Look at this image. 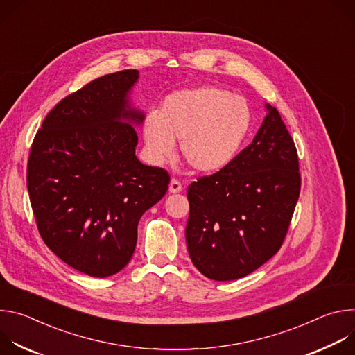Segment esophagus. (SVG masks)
Wrapping results in <instances>:
<instances>
[{
    "label": "esophagus",
    "instance_id": "obj_1",
    "mask_svg": "<svg viewBox=\"0 0 355 355\" xmlns=\"http://www.w3.org/2000/svg\"><path fill=\"white\" fill-rule=\"evenodd\" d=\"M168 191L171 192V193H177V192H180V191H182V184L177 180V178H173L171 181H170V185H168Z\"/></svg>",
    "mask_w": 355,
    "mask_h": 355
}]
</instances>
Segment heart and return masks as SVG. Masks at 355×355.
Wrapping results in <instances>:
<instances>
[{
    "label": "heart",
    "mask_w": 355,
    "mask_h": 355,
    "mask_svg": "<svg viewBox=\"0 0 355 355\" xmlns=\"http://www.w3.org/2000/svg\"><path fill=\"white\" fill-rule=\"evenodd\" d=\"M251 111L245 99L229 89L204 85L170 94L157 112L143 121V139L148 160L163 164L180 140L188 167L211 174L227 167L239 155L251 129Z\"/></svg>",
    "instance_id": "heart-1"
}]
</instances>
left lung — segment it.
<instances>
[{
    "mask_svg": "<svg viewBox=\"0 0 355 355\" xmlns=\"http://www.w3.org/2000/svg\"><path fill=\"white\" fill-rule=\"evenodd\" d=\"M267 116L252 141L223 170L199 177L187 191L185 239L200 274L243 278L281 248L300 192L296 147L279 112Z\"/></svg>",
    "mask_w": 355,
    "mask_h": 355,
    "instance_id": "1",
    "label": "left lung"
}]
</instances>
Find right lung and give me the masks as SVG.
Returning a JSON list of instances; mask_svg holds the SVG:
<instances>
[{"mask_svg":"<svg viewBox=\"0 0 355 355\" xmlns=\"http://www.w3.org/2000/svg\"><path fill=\"white\" fill-rule=\"evenodd\" d=\"M137 70L99 77L47 114L28 160L26 184L44 244L74 270L105 278L132 259L141 215L166 195L170 174L141 164L143 112L128 94Z\"/></svg>","mask_w":355,"mask_h":355,"instance_id":"add662e5","label":"right lung"}]
</instances>
